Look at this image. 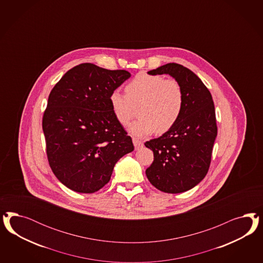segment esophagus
I'll list each match as a JSON object with an SVG mask.
<instances>
[{"mask_svg": "<svg viewBox=\"0 0 263 263\" xmlns=\"http://www.w3.org/2000/svg\"><path fill=\"white\" fill-rule=\"evenodd\" d=\"M133 143H134V146H135L136 149H138V148H140V147L143 146V142L140 141V140L137 139V138H133Z\"/></svg>", "mask_w": 263, "mask_h": 263, "instance_id": "1", "label": "esophagus"}]
</instances>
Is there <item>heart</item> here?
Listing matches in <instances>:
<instances>
[{
	"mask_svg": "<svg viewBox=\"0 0 263 263\" xmlns=\"http://www.w3.org/2000/svg\"><path fill=\"white\" fill-rule=\"evenodd\" d=\"M125 92L111 91V111L121 125H126L135 114V107H139L140 117L129 127L137 137L149 135L153 131L166 133L175 126L183 111L185 95L181 84L163 75L140 73L126 85Z\"/></svg>",
	"mask_w": 263,
	"mask_h": 263,
	"instance_id": "obj_1",
	"label": "heart"
}]
</instances>
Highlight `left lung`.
I'll return each mask as SVG.
<instances>
[{"instance_id": "left-lung-1", "label": "left lung", "mask_w": 263, "mask_h": 263, "mask_svg": "<svg viewBox=\"0 0 263 263\" xmlns=\"http://www.w3.org/2000/svg\"><path fill=\"white\" fill-rule=\"evenodd\" d=\"M148 74L173 76L183 88L185 102L175 126L144 143L154 156L145 175L160 191L182 193L199 184L210 167L217 136L213 99L201 80L181 64H165Z\"/></svg>"}]
</instances>
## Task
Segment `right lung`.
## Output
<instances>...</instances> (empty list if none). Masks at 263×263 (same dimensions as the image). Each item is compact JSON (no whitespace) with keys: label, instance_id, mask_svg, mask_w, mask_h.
<instances>
[{"label":"right lung","instance_id":"right-lung-1","mask_svg":"<svg viewBox=\"0 0 263 263\" xmlns=\"http://www.w3.org/2000/svg\"><path fill=\"white\" fill-rule=\"evenodd\" d=\"M129 77L126 70L81 64L66 72L49 95L42 118L48 162L57 178L73 191L100 190L110 181L116 163L134 151L109 99Z\"/></svg>","mask_w":263,"mask_h":263}]
</instances>
